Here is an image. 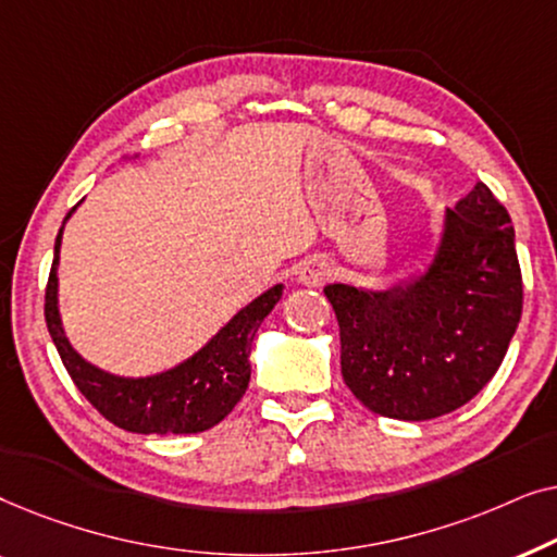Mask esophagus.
<instances>
[{"mask_svg": "<svg viewBox=\"0 0 557 557\" xmlns=\"http://www.w3.org/2000/svg\"><path fill=\"white\" fill-rule=\"evenodd\" d=\"M296 278H299V284L304 286H322L326 278H330V263L324 261V258H307V261L299 263V269H296Z\"/></svg>", "mask_w": 557, "mask_h": 557, "instance_id": "obj_1", "label": "esophagus"}]
</instances>
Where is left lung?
I'll return each instance as SVG.
<instances>
[{"mask_svg": "<svg viewBox=\"0 0 557 557\" xmlns=\"http://www.w3.org/2000/svg\"><path fill=\"white\" fill-rule=\"evenodd\" d=\"M339 322L342 377L372 413L431 421L494 377L522 317L515 227L484 182L446 210L436 258L391 292L324 286Z\"/></svg>", "mask_w": 557, "mask_h": 557, "instance_id": "1", "label": "left lung"}]
</instances>
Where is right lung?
Masks as SVG:
<instances>
[{"label": "right lung", "instance_id": "right-lung-1", "mask_svg": "<svg viewBox=\"0 0 557 557\" xmlns=\"http://www.w3.org/2000/svg\"><path fill=\"white\" fill-rule=\"evenodd\" d=\"M73 210L65 220L73 215ZM60 238L63 227L55 238V258L45 288V322L67 375L90 406L106 421L132 433H200L223 421L246 393L253 337L263 319L276 307L284 286H273L250 301L200 352L187 357L177 368L149 377H119L83 360L65 337L58 311Z\"/></svg>", "mask_w": 557, "mask_h": 557}]
</instances>
